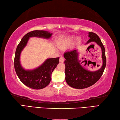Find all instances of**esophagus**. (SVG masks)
Listing matches in <instances>:
<instances>
[{
    "mask_svg": "<svg viewBox=\"0 0 120 120\" xmlns=\"http://www.w3.org/2000/svg\"><path fill=\"white\" fill-rule=\"evenodd\" d=\"M64 61V59L63 58V56H61L59 59V61L60 62H63Z\"/></svg>",
    "mask_w": 120,
    "mask_h": 120,
    "instance_id": "1",
    "label": "esophagus"
}]
</instances>
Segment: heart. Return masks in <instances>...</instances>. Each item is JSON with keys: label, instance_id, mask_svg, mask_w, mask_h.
<instances>
[{"label": "heart", "instance_id": "b5f03b06", "mask_svg": "<svg viewBox=\"0 0 120 120\" xmlns=\"http://www.w3.org/2000/svg\"><path fill=\"white\" fill-rule=\"evenodd\" d=\"M75 39V38L74 37H71L68 38V39L66 40V42L68 43H70L72 42L73 41H74V40Z\"/></svg>", "mask_w": 120, "mask_h": 120}]
</instances>
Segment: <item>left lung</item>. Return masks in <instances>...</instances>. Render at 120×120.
I'll return each instance as SVG.
<instances>
[{"label": "left lung", "mask_w": 120, "mask_h": 120, "mask_svg": "<svg viewBox=\"0 0 120 120\" xmlns=\"http://www.w3.org/2000/svg\"><path fill=\"white\" fill-rule=\"evenodd\" d=\"M89 37L90 39L86 44L94 42L101 47L103 65L98 70L94 72L89 71L85 69L80 63V61L78 59V52L77 49L66 52L64 53L65 59V80L70 86L75 89H85L94 85L102 76L106 67L105 49L101 39L95 33L91 32H89Z\"/></svg>", "instance_id": "1"}]
</instances>
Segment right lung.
Returning <instances> with one entry per match:
<instances>
[{"mask_svg":"<svg viewBox=\"0 0 120 120\" xmlns=\"http://www.w3.org/2000/svg\"><path fill=\"white\" fill-rule=\"evenodd\" d=\"M52 34L44 30H34L27 33L17 45L14 58V68L19 79L25 85L34 89H41L49 85L52 79V73L59 62V58H48L43 64L35 69L26 70L20 63L22 51L26 46L30 38L39 37L49 39Z\"/></svg>","mask_w":120,"mask_h":120,"instance_id":"1","label":"right lung"}]
</instances>
